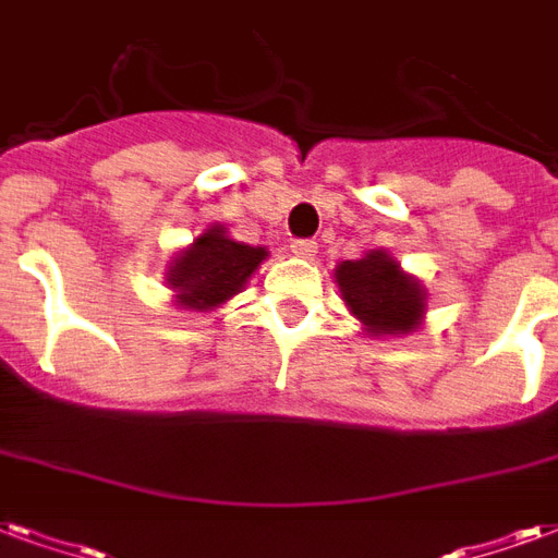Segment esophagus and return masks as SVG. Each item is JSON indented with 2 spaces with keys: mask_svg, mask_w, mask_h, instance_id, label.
Segmentation results:
<instances>
[{
  "mask_svg": "<svg viewBox=\"0 0 558 558\" xmlns=\"http://www.w3.org/2000/svg\"><path fill=\"white\" fill-rule=\"evenodd\" d=\"M291 253L300 255V258H314V253H317V244H314V241H308V238H300V241H294V244H291Z\"/></svg>",
  "mask_w": 558,
  "mask_h": 558,
  "instance_id": "obj_1",
  "label": "esophagus"
}]
</instances>
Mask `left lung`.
Masks as SVG:
<instances>
[{"mask_svg":"<svg viewBox=\"0 0 558 558\" xmlns=\"http://www.w3.org/2000/svg\"><path fill=\"white\" fill-rule=\"evenodd\" d=\"M343 303L374 335H405L423 317V291L385 253H367L335 270Z\"/></svg>","mask_w":558,"mask_h":558,"instance_id":"obj_1","label":"left lung"}]
</instances>
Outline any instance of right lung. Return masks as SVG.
Here are the masks:
<instances>
[{
	"label": "right lung",
	"mask_w": 558,
	"mask_h": 558,
	"mask_svg": "<svg viewBox=\"0 0 558 558\" xmlns=\"http://www.w3.org/2000/svg\"><path fill=\"white\" fill-rule=\"evenodd\" d=\"M264 255L262 246L238 244L220 226H211L175 258L167 282L175 288V303L208 312L244 288Z\"/></svg>",
	"instance_id": "right-lung-1"
}]
</instances>
